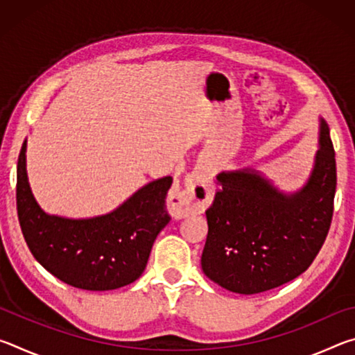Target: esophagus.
Returning <instances> with one entry per match:
<instances>
[{"mask_svg": "<svg viewBox=\"0 0 355 355\" xmlns=\"http://www.w3.org/2000/svg\"><path fill=\"white\" fill-rule=\"evenodd\" d=\"M209 199H211V186L208 180L199 173H191L186 177L183 188L171 192L167 207L175 218H184L192 213H202Z\"/></svg>", "mask_w": 355, "mask_h": 355, "instance_id": "obj_1", "label": "esophagus"}]
</instances>
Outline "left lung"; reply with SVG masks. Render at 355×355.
I'll return each mask as SVG.
<instances>
[{"mask_svg": "<svg viewBox=\"0 0 355 355\" xmlns=\"http://www.w3.org/2000/svg\"><path fill=\"white\" fill-rule=\"evenodd\" d=\"M305 188L291 197L252 172L220 173L207 209L202 269L228 291L257 294L286 284L321 250L334 216L335 150L326 122Z\"/></svg>", "mask_w": 355, "mask_h": 355, "instance_id": "1", "label": "left lung"}]
</instances>
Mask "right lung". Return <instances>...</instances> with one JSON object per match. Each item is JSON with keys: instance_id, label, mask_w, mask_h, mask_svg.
Segmentation results:
<instances>
[{"instance_id": "right-lung-1", "label": "right lung", "mask_w": 355, "mask_h": 355, "mask_svg": "<svg viewBox=\"0 0 355 355\" xmlns=\"http://www.w3.org/2000/svg\"><path fill=\"white\" fill-rule=\"evenodd\" d=\"M26 142L17 163V214L29 250L42 266L70 286L106 291L133 284L146 269L166 209L172 178L148 183L116 211L94 219H64L42 211L26 177Z\"/></svg>"}]
</instances>
